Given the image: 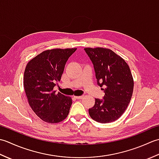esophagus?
Instances as JSON below:
<instances>
[{
  "label": "esophagus",
  "instance_id": "obj_1",
  "mask_svg": "<svg viewBox=\"0 0 159 159\" xmlns=\"http://www.w3.org/2000/svg\"><path fill=\"white\" fill-rule=\"evenodd\" d=\"M83 98V96H75V98L76 99H81Z\"/></svg>",
  "mask_w": 159,
  "mask_h": 159
}]
</instances>
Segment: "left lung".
Listing matches in <instances>:
<instances>
[{
    "mask_svg": "<svg viewBox=\"0 0 159 159\" xmlns=\"http://www.w3.org/2000/svg\"><path fill=\"white\" fill-rule=\"evenodd\" d=\"M84 50L93 65L98 85L104 87L105 93L103 99L95 98V104L89 109V114L98 122H112L124 113L133 95L134 82L130 67L110 49Z\"/></svg>",
    "mask_w": 159,
    "mask_h": 159,
    "instance_id": "left-lung-1",
    "label": "left lung"
}]
</instances>
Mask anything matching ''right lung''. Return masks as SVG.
Here are the masks:
<instances>
[{
	"label": "right lung",
	"instance_id": "obj_1",
	"mask_svg": "<svg viewBox=\"0 0 159 159\" xmlns=\"http://www.w3.org/2000/svg\"><path fill=\"white\" fill-rule=\"evenodd\" d=\"M76 48L48 50L32 59L26 66L24 87L29 105L40 119L55 124L65 120L72 98L53 91L60 81L69 57Z\"/></svg>",
	"mask_w": 159,
	"mask_h": 159
}]
</instances>
